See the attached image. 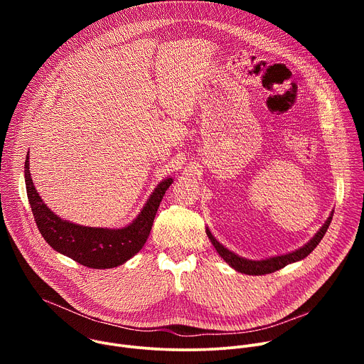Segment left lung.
<instances>
[{"mask_svg":"<svg viewBox=\"0 0 364 364\" xmlns=\"http://www.w3.org/2000/svg\"><path fill=\"white\" fill-rule=\"evenodd\" d=\"M331 219H333V212L330 215V218L327 219V222L323 225V228L317 232V235L311 239L306 245H304L302 247H299L298 250L295 252H291V253H287V255H281V256H274V257H269V259H264V261H249V259H245V257H240L237 255H235L233 252H230L229 249H226L222 243H219L215 236L210 233L209 229H205V233L207 236H209L212 245L216 247L218 253L225 259V261L233 268L236 269L237 272H242V274H246V275H267V274H272L275 271H279L281 268L287 267L288 264H292V262H296V261H301V259L306 257L311 252H313L317 245L321 242V239L324 237L330 223H331Z\"/></svg>","mask_w":364,"mask_h":364,"instance_id":"8db88e82","label":"left lung"}]
</instances>
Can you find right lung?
<instances>
[{
	"label": "right lung",
	"mask_w": 364,
	"mask_h": 364,
	"mask_svg": "<svg viewBox=\"0 0 364 364\" xmlns=\"http://www.w3.org/2000/svg\"><path fill=\"white\" fill-rule=\"evenodd\" d=\"M28 164L27 157L24 166L26 188L41 236L59 253L69 256L83 267L95 269L119 267L142 249L149 236L155 213L167 188L173 183V178L161 181L131 225L122 229L87 228L62 220L48 209L33 184Z\"/></svg>",
	"instance_id": "right-lung-1"
}]
</instances>
